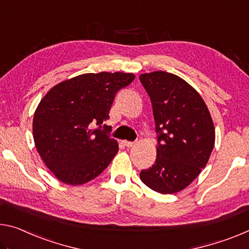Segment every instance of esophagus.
<instances>
[{"mask_svg": "<svg viewBox=\"0 0 249 249\" xmlns=\"http://www.w3.org/2000/svg\"><path fill=\"white\" fill-rule=\"evenodd\" d=\"M124 145L126 146V147H133V146L135 145V143H134V142H129V141H124Z\"/></svg>", "mask_w": 249, "mask_h": 249, "instance_id": "1", "label": "esophagus"}]
</instances>
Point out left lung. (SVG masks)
Wrapping results in <instances>:
<instances>
[{
    "label": "left lung",
    "instance_id": "obj_1",
    "mask_svg": "<svg viewBox=\"0 0 249 249\" xmlns=\"http://www.w3.org/2000/svg\"><path fill=\"white\" fill-rule=\"evenodd\" d=\"M140 81L151 98L157 134L155 164L141 180L160 194L187 187L206 166L215 144V128L196 89L177 75L157 71Z\"/></svg>",
    "mask_w": 249,
    "mask_h": 249
}]
</instances>
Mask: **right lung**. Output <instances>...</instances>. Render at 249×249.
Segmentation results:
<instances>
[{
    "label": "right lung",
    "instance_id": "obj_1",
    "mask_svg": "<svg viewBox=\"0 0 249 249\" xmlns=\"http://www.w3.org/2000/svg\"><path fill=\"white\" fill-rule=\"evenodd\" d=\"M132 73H88L55 85L39 102L33 118L35 147L63 183L82 185L108 166L118 152L109 136V109ZM98 127L95 128V126Z\"/></svg>",
    "mask_w": 249,
    "mask_h": 249
}]
</instances>
